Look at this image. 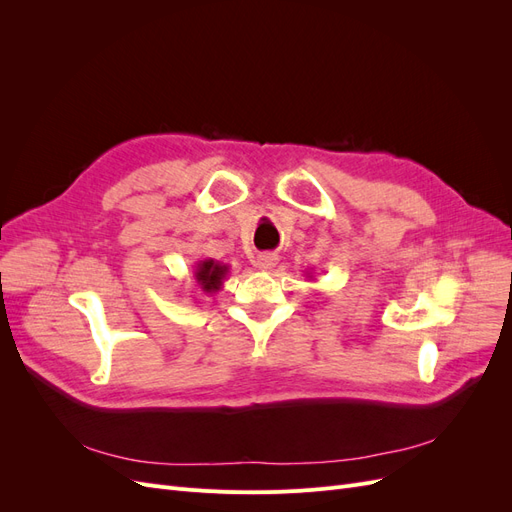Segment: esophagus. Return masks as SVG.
I'll return each instance as SVG.
<instances>
[{
	"instance_id": "esophagus-1",
	"label": "esophagus",
	"mask_w": 512,
	"mask_h": 512,
	"mask_svg": "<svg viewBox=\"0 0 512 512\" xmlns=\"http://www.w3.org/2000/svg\"><path fill=\"white\" fill-rule=\"evenodd\" d=\"M277 265V256L275 254H260L258 256V260H256V267L260 269V271H271L273 267Z\"/></svg>"
}]
</instances>
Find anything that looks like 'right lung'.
Masks as SVG:
<instances>
[{"instance_id":"obj_1","label":"right lung","mask_w":512,"mask_h":512,"mask_svg":"<svg viewBox=\"0 0 512 512\" xmlns=\"http://www.w3.org/2000/svg\"><path fill=\"white\" fill-rule=\"evenodd\" d=\"M228 273H230L228 265H224V262H218L213 258H205V260L196 262L194 280L205 294H215L224 286V280H226Z\"/></svg>"}]
</instances>
